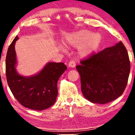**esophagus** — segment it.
<instances>
[{
  "label": "esophagus",
  "mask_w": 135,
  "mask_h": 135,
  "mask_svg": "<svg viewBox=\"0 0 135 135\" xmlns=\"http://www.w3.org/2000/svg\"><path fill=\"white\" fill-rule=\"evenodd\" d=\"M69 66L70 67H72V68L75 67V61H74V60H71V61H70V62L69 63Z\"/></svg>",
  "instance_id": "obj_1"
}]
</instances>
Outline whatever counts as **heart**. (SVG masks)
<instances>
[{
	"mask_svg": "<svg viewBox=\"0 0 135 135\" xmlns=\"http://www.w3.org/2000/svg\"><path fill=\"white\" fill-rule=\"evenodd\" d=\"M100 42L101 37L99 34L83 30L69 36L66 44L73 47H79L78 54L80 56L86 57L97 50Z\"/></svg>",
	"mask_w": 135,
	"mask_h": 135,
	"instance_id": "1",
	"label": "heart"
}]
</instances>
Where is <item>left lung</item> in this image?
Returning a JSON list of instances; mask_svg holds the SVG:
<instances>
[{"mask_svg":"<svg viewBox=\"0 0 135 135\" xmlns=\"http://www.w3.org/2000/svg\"><path fill=\"white\" fill-rule=\"evenodd\" d=\"M80 74L84 97L94 103L105 104L125 90L130 72L128 51L122 42L93 53L80 61Z\"/></svg>","mask_w":135,"mask_h":135,"instance_id":"left-lung-1","label":"left lung"}]
</instances>
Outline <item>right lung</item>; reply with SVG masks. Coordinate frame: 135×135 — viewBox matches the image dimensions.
<instances>
[{"label":"right lung","instance_id":"add662e5","mask_svg":"<svg viewBox=\"0 0 135 135\" xmlns=\"http://www.w3.org/2000/svg\"><path fill=\"white\" fill-rule=\"evenodd\" d=\"M16 37L9 46L6 55V73L9 87L18 102L25 107L43 110L55 103L58 95L57 83L66 70L63 63H48L37 75L23 77L18 74L15 45Z\"/></svg>","mask_w":135,"mask_h":135}]
</instances>
